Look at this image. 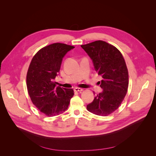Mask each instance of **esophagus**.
Instances as JSON below:
<instances>
[{
	"label": "esophagus",
	"mask_w": 156,
	"mask_h": 156,
	"mask_svg": "<svg viewBox=\"0 0 156 156\" xmlns=\"http://www.w3.org/2000/svg\"><path fill=\"white\" fill-rule=\"evenodd\" d=\"M74 90L76 91V92H82L83 90V89L82 88H74Z\"/></svg>",
	"instance_id": "esophagus-1"
}]
</instances>
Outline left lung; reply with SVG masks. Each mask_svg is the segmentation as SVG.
<instances>
[{
	"label": "left lung",
	"instance_id": "8db88e82",
	"mask_svg": "<svg viewBox=\"0 0 156 156\" xmlns=\"http://www.w3.org/2000/svg\"><path fill=\"white\" fill-rule=\"evenodd\" d=\"M91 58L94 69L101 76V92L87 105L94 115L106 116L119 107L126 95L129 84L127 68L123 56L115 46L101 40L81 45ZM94 95L95 93L94 92Z\"/></svg>",
	"mask_w": 156,
	"mask_h": 156
}]
</instances>
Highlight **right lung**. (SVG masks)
I'll list each match as a JSON object with an SVG mask.
<instances>
[{"mask_svg": "<svg viewBox=\"0 0 156 156\" xmlns=\"http://www.w3.org/2000/svg\"><path fill=\"white\" fill-rule=\"evenodd\" d=\"M75 47L55 43L41 49L32 58L27 75V87L31 100L48 116L58 115L67 109L73 96L72 88L57 87L55 78L64 56Z\"/></svg>", "mask_w": 156, "mask_h": 156, "instance_id": "right-lung-1", "label": "right lung"}]
</instances>
